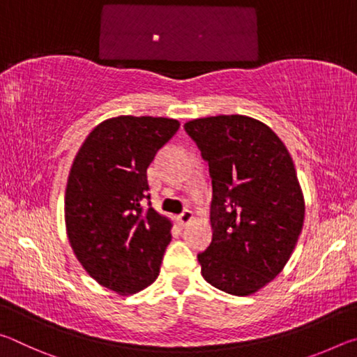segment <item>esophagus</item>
<instances>
[{"mask_svg": "<svg viewBox=\"0 0 357 357\" xmlns=\"http://www.w3.org/2000/svg\"><path fill=\"white\" fill-rule=\"evenodd\" d=\"M192 219H193V214H192L190 209H184L183 213H181V214L176 217V220H178V223H179L181 227H185L187 223H189Z\"/></svg>", "mask_w": 357, "mask_h": 357, "instance_id": "esophagus-1", "label": "esophagus"}]
</instances>
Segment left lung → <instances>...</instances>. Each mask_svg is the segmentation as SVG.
Here are the masks:
<instances>
[{
	"label": "left lung",
	"mask_w": 357,
	"mask_h": 357,
	"mask_svg": "<svg viewBox=\"0 0 357 357\" xmlns=\"http://www.w3.org/2000/svg\"><path fill=\"white\" fill-rule=\"evenodd\" d=\"M184 129L209 165L213 241L198 253L202 275L249 296L280 273L304 225L291 155L273 129L243 114L193 119Z\"/></svg>",
	"instance_id": "left-lung-1"
}]
</instances>
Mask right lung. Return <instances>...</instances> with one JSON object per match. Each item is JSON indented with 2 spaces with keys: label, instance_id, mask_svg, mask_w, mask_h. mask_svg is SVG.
<instances>
[{
  "label": "right lung",
  "instance_id": "obj_1",
  "mask_svg": "<svg viewBox=\"0 0 357 357\" xmlns=\"http://www.w3.org/2000/svg\"><path fill=\"white\" fill-rule=\"evenodd\" d=\"M170 118L118 116L86 137L66 187V228L84 271L119 294L153 283L172 241V222L149 200L148 167L176 134Z\"/></svg>",
  "mask_w": 357,
  "mask_h": 357
}]
</instances>
